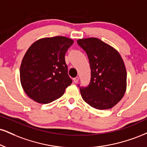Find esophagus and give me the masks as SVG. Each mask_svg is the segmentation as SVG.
Listing matches in <instances>:
<instances>
[{"label":"esophagus","mask_w":147,"mask_h":147,"mask_svg":"<svg viewBox=\"0 0 147 147\" xmlns=\"http://www.w3.org/2000/svg\"><path fill=\"white\" fill-rule=\"evenodd\" d=\"M73 81H74V83H75V84H77V83L79 81V77H75V78H74Z\"/></svg>","instance_id":"1"}]
</instances>
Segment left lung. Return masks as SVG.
I'll list each match as a JSON object with an SVG mask.
<instances>
[{
  "label": "left lung",
  "instance_id": "left-lung-1",
  "mask_svg": "<svg viewBox=\"0 0 147 147\" xmlns=\"http://www.w3.org/2000/svg\"><path fill=\"white\" fill-rule=\"evenodd\" d=\"M77 43L86 51L91 69L90 83L80 88L83 99L95 109L112 108L127 88V71L121 55L96 38L79 39Z\"/></svg>",
  "mask_w": 147,
  "mask_h": 147
}]
</instances>
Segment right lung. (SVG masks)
I'll return each instance as SVG.
<instances>
[{"mask_svg":"<svg viewBox=\"0 0 147 147\" xmlns=\"http://www.w3.org/2000/svg\"><path fill=\"white\" fill-rule=\"evenodd\" d=\"M63 36L40 39L29 48L20 68L22 87L31 99L47 104L61 97L72 84L65 54L72 44Z\"/></svg>","mask_w":147,"mask_h":147,"instance_id":"right-lung-1","label":"right lung"}]
</instances>
